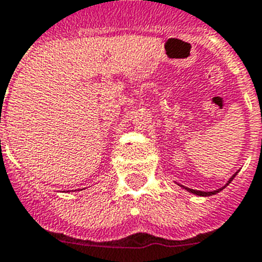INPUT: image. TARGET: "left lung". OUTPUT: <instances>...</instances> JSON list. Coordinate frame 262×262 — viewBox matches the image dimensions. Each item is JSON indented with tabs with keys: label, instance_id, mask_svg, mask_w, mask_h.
Returning a JSON list of instances; mask_svg holds the SVG:
<instances>
[{
	"label": "left lung",
	"instance_id": "8db88e82",
	"mask_svg": "<svg viewBox=\"0 0 262 262\" xmlns=\"http://www.w3.org/2000/svg\"><path fill=\"white\" fill-rule=\"evenodd\" d=\"M236 174H237V172H236ZM236 174L233 175V177H232L231 179H229V181H228V183H227L226 186H228L229 183H231V181H232V179H233V178H235V177H236ZM226 186H224V187H222V188H219V190L211 191V192H207V191H198V190H192V188L183 187V186H182V187H183V188H186V190H187V191H190V192H192V194H195V195H199V196H210V195H215V194H217V192H220V191H222L223 188H226Z\"/></svg>",
	"mask_w": 262,
	"mask_h": 262
}]
</instances>
